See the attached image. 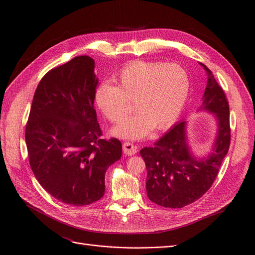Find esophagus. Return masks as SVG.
I'll list each match as a JSON object with an SVG mask.
<instances>
[{
  "label": "esophagus",
  "instance_id": "1",
  "mask_svg": "<svg viewBox=\"0 0 255 255\" xmlns=\"http://www.w3.org/2000/svg\"><path fill=\"white\" fill-rule=\"evenodd\" d=\"M136 151H137V148L132 143H130V142L123 143V152L126 155H133L136 153Z\"/></svg>",
  "mask_w": 255,
  "mask_h": 255
}]
</instances>
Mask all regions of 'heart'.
Wrapping results in <instances>:
<instances>
[{"label": "heart", "instance_id": "obj_1", "mask_svg": "<svg viewBox=\"0 0 255 255\" xmlns=\"http://www.w3.org/2000/svg\"><path fill=\"white\" fill-rule=\"evenodd\" d=\"M117 87L104 83L95 100L104 116L113 123L123 121L113 133L128 139H140L154 127H169L184 109L190 91L189 75L176 63L135 60L126 64L115 77Z\"/></svg>", "mask_w": 255, "mask_h": 255}]
</instances>
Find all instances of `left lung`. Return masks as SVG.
I'll return each mask as SVG.
<instances>
[{
    "instance_id": "obj_1",
    "label": "left lung",
    "mask_w": 255,
    "mask_h": 255,
    "mask_svg": "<svg viewBox=\"0 0 255 255\" xmlns=\"http://www.w3.org/2000/svg\"><path fill=\"white\" fill-rule=\"evenodd\" d=\"M207 72V88L200 110L214 113L217 136L213 152L204 158L193 155L188 142L187 122L180 121L140 155L147 169L146 193L149 200L165 208H183L199 200L213 185L230 145V114L225 93L212 71Z\"/></svg>"
}]
</instances>
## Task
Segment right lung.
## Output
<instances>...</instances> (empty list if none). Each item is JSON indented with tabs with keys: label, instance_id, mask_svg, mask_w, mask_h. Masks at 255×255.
Returning <instances> with one entry per match:
<instances>
[{
	"label": "right lung",
	"instance_id": "add662e5",
	"mask_svg": "<svg viewBox=\"0 0 255 255\" xmlns=\"http://www.w3.org/2000/svg\"><path fill=\"white\" fill-rule=\"evenodd\" d=\"M94 70L95 60L87 55L50 69L35 91L25 131L39 184L58 201L79 207L104 196L106 170L122 156L118 139L101 138Z\"/></svg>",
	"mask_w": 255,
	"mask_h": 255
}]
</instances>
